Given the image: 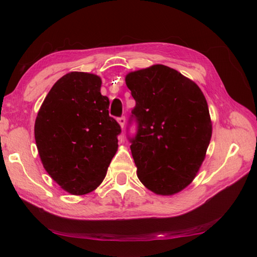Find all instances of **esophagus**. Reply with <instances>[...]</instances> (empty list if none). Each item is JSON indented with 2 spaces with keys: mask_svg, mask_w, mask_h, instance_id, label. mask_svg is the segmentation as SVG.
Returning a JSON list of instances; mask_svg holds the SVG:
<instances>
[{
  "mask_svg": "<svg viewBox=\"0 0 257 257\" xmlns=\"http://www.w3.org/2000/svg\"><path fill=\"white\" fill-rule=\"evenodd\" d=\"M118 122H119V124H120V126L123 128L124 125H125V116H124V115L120 116V118L118 119Z\"/></svg>",
  "mask_w": 257,
  "mask_h": 257,
  "instance_id": "obj_1",
  "label": "esophagus"
}]
</instances>
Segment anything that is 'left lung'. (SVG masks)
I'll return each instance as SVG.
<instances>
[{
	"label": "left lung",
	"instance_id": "left-lung-1",
	"mask_svg": "<svg viewBox=\"0 0 257 257\" xmlns=\"http://www.w3.org/2000/svg\"><path fill=\"white\" fill-rule=\"evenodd\" d=\"M136 105L128 136L139 180L160 195L182 191L195 178L212 134L207 100L198 85L176 69L153 65L130 73Z\"/></svg>",
	"mask_w": 257,
	"mask_h": 257
}]
</instances>
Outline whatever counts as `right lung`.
<instances>
[{
    "mask_svg": "<svg viewBox=\"0 0 257 257\" xmlns=\"http://www.w3.org/2000/svg\"><path fill=\"white\" fill-rule=\"evenodd\" d=\"M98 76L73 72L53 84L37 113L43 165L62 189L83 195L100 184L118 148L120 124L109 115Z\"/></svg>",
    "mask_w": 257,
    "mask_h": 257,
    "instance_id": "1",
    "label": "right lung"
}]
</instances>
